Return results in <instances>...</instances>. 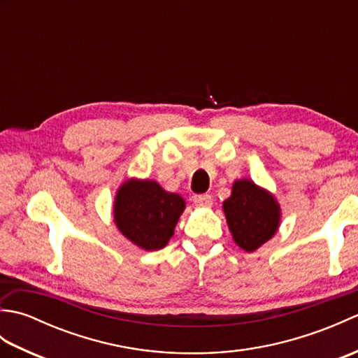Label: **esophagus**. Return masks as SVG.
<instances>
[{
    "label": "esophagus",
    "instance_id": "esophagus-1",
    "mask_svg": "<svg viewBox=\"0 0 358 358\" xmlns=\"http://www.w3.org/2000/svg\"><path fill=\"white\" fill-rule=\"evenodd\" d=\"M194 203L196 204V206L200 208H210L212 203H214V200H212V196L204 194V195H195L194 196Z\"/></svg>",
    "mask_w": 358,
    "mask_h": 358
}]
</instances>
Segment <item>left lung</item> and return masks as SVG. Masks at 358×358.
<instances>
[{
    "label": "left lung",
    "mask_w": 358,
    "mask_h": 358,
    "mask_svg": "<svg viewBox=\"0 0 358 358\" xmlns=\"http://www.w3.org/2000/svg\"><path fill=\"white\" fill-rule=\"evenodd\" d=\"M223 210L234 241L246 252H254L271 240L280 226L277 200L248 178L235 181Z\"/></svg>",
    "instance_id": "8db88e82"
}]
</instances>
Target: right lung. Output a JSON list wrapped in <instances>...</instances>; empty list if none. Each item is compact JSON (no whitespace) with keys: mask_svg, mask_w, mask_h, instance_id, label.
I'll return each instance as SVG.
<instances>
[{"mask_svg":"<svg viewBox=\"0 0 358 358\" xmlns=\"http://www.w3.org/2000/svg\"><path fill=\"white\" fill-rule=\"evenodd\" d=\"M186 208L178 194L167 192L154 180L131 178L120 186L113 203L118 231L144 250L167 245Z\"/></svg>","mask_w":358,"mask_h":358,"instance_id":"right-lung-1","label":"right lung"}]
</instances>
